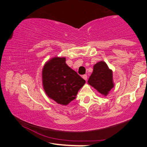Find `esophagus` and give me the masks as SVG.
<instances>
[{
  "label": "esophagus",
  "mask_w": 147,
  "mask_h": 147,
  "mask_svg": "<svg viewBox=\"0 0 147 147\" xmlns=\"http://www.w3.org/2000/svg\"><path fill=\"white\" fill-rule=\"evenodd\" d=\"M82 78L85 80H87V79H88V76H87V74H84L82 76Z\"/></svg>",
  "instance_id": "34e87169"
}]
</instances>
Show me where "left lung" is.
I'll list each match as a JSON object with an SVG mask.
<instances>
[{"instance_id": "obj_1", "label": "left lung", "mask_w": 147, "mask_h": 147, "mask_svg": "<svg viewBox=\"0 0 147 147\" xmlns=\"http://www.w3.org/2000/svg\"><path fill=\"white\" fill-rule=\"evenodd\" d=\"M88 84L104 96L113 88V73L104 61H99L93 66V71L88 80Z\"/></svg>"}]
</instances>
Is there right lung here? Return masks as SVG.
<instances>
[{
    "instance_id": "right-lung-1",
    "label": "right lung",
    "mask_w": 147,
    "mask_h": 147,
    "mask_svg": "<svg viewBox=\"0 0 147 147\" xmlns=\"http://www.w3.org/2000/svg\"><path fill=\"white\" fill-rule=\"evenodd\" d=\"M43 86L49 98L58 104L67 105L76 98L85 80L65 63V58L55 57L47 62L42 71Z\"/></svg>"
}]
</instances>
